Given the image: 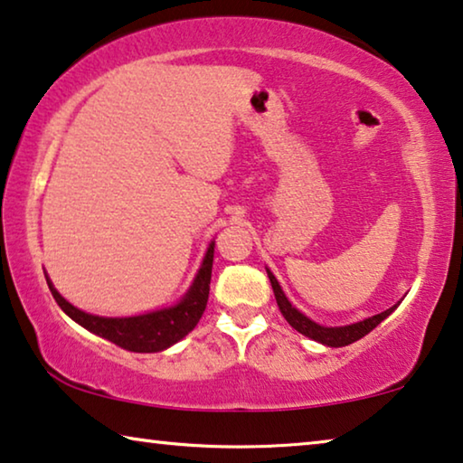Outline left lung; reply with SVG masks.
Returning <instances> with one entry per match:
<instances>
[{"label":"left lung","mask_w":463,"mask_h":463,"mask_svg":"<svg viewBox=\"0 0 463 463\" xmlns=\"http://www.w3.org/2000/svg\"><path fill=\"white\" fill-rule=\"evenodd\" d=\"M266 272H268V279H270L276 303H279V309H280V314L285 316V320L291 324V326L298 330V333L309 336L312 341H318L322 345H326V347H345V345L360 341L362 336L370 333V330H374L378 324H381L386 318V316H391L392 312H395L397 306H399V303H395L392 307L384 309V312L376 314V316H372V318L347 324V326H322V324L309 320L306 314H301L299 309L287 299V295L280 288L279 280H276V276L270 270H268V268H266Z\"/></svg>","instance_id":"8db88e82"}]
</instances>
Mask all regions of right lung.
<instances>
[{
  "label": "right lung",
  "mask_w": 463,
  "mask_h": 463,
  "mask_svg": "<svg viewBox=\"0 0 463 463\" xmlns=\"http://www.w3.org/2000/svg\"><path fill=\"white\" fill-rule=\"evenodd\" d=\"M213 245H216V241H212L208 245L202 266H199L189 291L183 295L181 301H176L170 307L154 309V312L139 316H127V318H108V316L82 312V309L74 307L71 301L61 298L58 288L50 280V276L45 274V279L55 303L61 307V312L68 318L80 324L82 328H87L89 333L118 345L122 349L135 351V354H157V351L168 349L175 343L184 339L203 316L210 295Z\"/></svg>",
  "instance_id": "add662e5"
}]
</instances>
